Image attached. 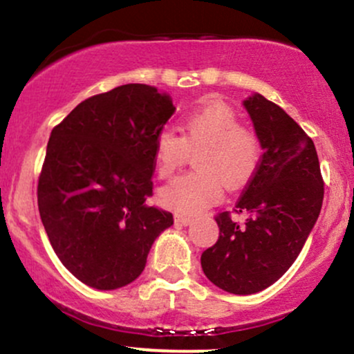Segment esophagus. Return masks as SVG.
I'll return each instance as SVG.
<instances>
[{"mask_svg":"<svg viewBox=\"0 0 354 354\" xmlns=\"http://www.w3.org/2000/svg\"><path fill=\"white\" fill-rule=\"evenodd\" d=\"M194 222L192 217H187V216H176V224L178 225H190Z\"/></svg>","mask_w":354,"mask_h":354,"instance_id":"obj_1","label":"esophagus"}]
</instances>
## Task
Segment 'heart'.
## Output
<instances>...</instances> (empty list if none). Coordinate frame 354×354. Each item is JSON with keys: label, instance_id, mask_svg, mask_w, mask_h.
<instances>
[{"label": "heart", "instance_id": "heart-1", "mask_svg": "<svg viewBox=\"0 0 354 354\" xmlns=\"http://www.w3.org/2000/svg\"><path fill=\"white\" fill-rule=\"evenodd\" d=\"M237 115L222 102L210 100L182 117L180 137L164 130L153 144V165L160 178H169L198 152L197 172L185 174L158 192L164 207L185 216L204 212L217 204L227 189L244 187L261 162V144L248 127L237 125Z\"/></svg>", "mask_w": 354, "mask_h": 354}]
</instances>
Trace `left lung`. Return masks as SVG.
Listing matches in <instances>:
<instances>
[{
    "instance_id": "8db88e82",
    "label": "left lung",
    "mask_w": 354,
    "mask_h": 354,
    "mask_svg": "<svg viewBox=\"0 0 354 354\" xmlns=\"http://www.w3.org/2000/svg\"><path fill=\"white\" fill-rule=\"evenodd\" d=\"M264 153L236 204L216 217L219 239L201 256L202 271L232 295H254L276 283L299 256L324 197L316 147L276 103L254 93L244 100Z\"/></svg>"
}]
</instances>
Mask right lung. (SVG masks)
I'll list each match as a JSON object with an SVG mask.
<instances>
[{
  "label": "right lung",
  "instance_id": "add662e5",
  "mask_svg": "<svg viewBox=\"0 0 354 354\" xmlns=\"http://www.w3.org/2000/svg\"><path fill=\"white\" fill-rule=\"evenodd\" d=\"M176 112L170 95L129 83L78 103L51 130L38 209L53 251L100 291L140 276L153 241L174 224L150 207L153 144Z\"/></svg>",
  "mask_w": 354,
  "mask_h": 354
}]
</instances>
